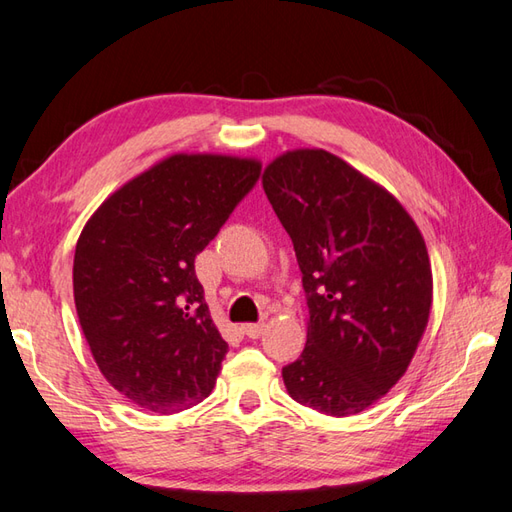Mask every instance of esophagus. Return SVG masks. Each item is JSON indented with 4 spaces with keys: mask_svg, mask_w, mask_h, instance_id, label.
I'll return each mask as SVG.
<instances>
[{
    "mask_svg": "<svg viewBox=\"0 0 512 512\" xmlns=\"http://www.w3.org/2000/svg\"><path fill=\"white\" fill-rule=\"evenodd\" d=\"M242 332L248 336V339H259L266 332V323H244Z\"/></svg>",
    "mask_w": 512,
    "mask_h": 512,
    "instance_id": "1",
    "label": "esophagus"
}]
</instances>
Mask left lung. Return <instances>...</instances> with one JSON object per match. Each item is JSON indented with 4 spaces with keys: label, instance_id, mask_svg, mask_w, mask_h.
Wrapping results in <instances>:
<instances>
[{
    "label": "left lung",
    "instance_id": "1",
    "mask_svg": "<svg viewBox=\"0 0 512 512\" xmlns=\"http://www.w3.org/2000/svg\"><path fill=\"white\" fill-rule=\"evenodd\" d=\"M308 295V341L284 367L292 400L345 418L405 376L429 323L431 262L394 195L325 149H292L264 169Z\"/></svg>",
    "mask_w": 512,
    "mask_h": 512
}]
</instances>
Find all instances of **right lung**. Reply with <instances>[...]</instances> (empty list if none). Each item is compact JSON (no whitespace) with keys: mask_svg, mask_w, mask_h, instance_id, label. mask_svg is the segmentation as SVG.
Instances as JSON below:
<instances>
[{"mask_svg":"<svg viewBox=\"0 0 512 512\" xmlns=\"http://www.w3.org/2000/svg\"><path fill=\"white\" fill-rule=\"evenodd\" d=\"M262 171L255 158L171 154L118 187L74 250V306L116 391L154 413L198 405L228 345L215 328L195 255Z\"/></svg>","mask_w":512,"mask_h":512,"instance_id":"1","label":"right lung"}]
</instances>
